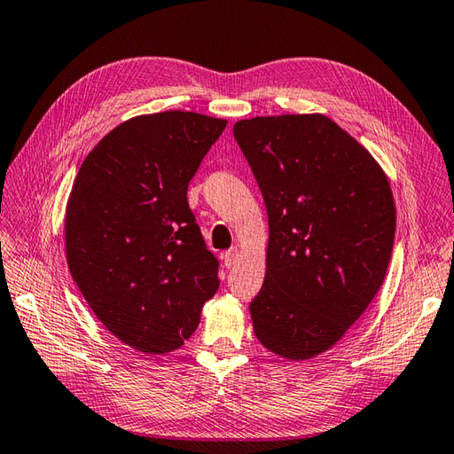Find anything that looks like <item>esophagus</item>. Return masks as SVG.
<instances>
[{"label": "esophagus", "mask_w": 454, "mask_h": 454, "mask_svg": "<svg viewBox=\"0 0 454 454\" xmlns=\"http://www.w3.org/2000/svg\"><path fill=\"white\" fill-rule=\"evenodd\" d=\"M239 257H241V251L238 249V247H231L230 251H226L224 253V265L230 269V267H234L236 265V262L239 261Z\"/></svg>", "instance_id": "obj_1"}]
</instances>
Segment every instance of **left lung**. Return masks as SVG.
I'll return each instance as SVG.
<instances>
[{
    "label": "left lung",
    "mask_w": 454,
    "mask_h": 454,
    "mask_svg": "<svg viewBox=\"0 0 454 454\" xmlns=\"http://www.w3.org/2000/svg\"><path fill=\"white\" fill-rule=\"evenodd\" d=\"M269 215L267 272L249 303L284 360L329 350L362 317L391 261L396 208L375 158L323 114L234 123Z\"/></svg>",
    "instance_id": "8db88e82"
}]
</instances>
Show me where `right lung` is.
Wrapping results in <instances>:
<instances>
[{
    "label": "right lung",
    "instance_id": "1",
    "mask_svg": "<svg viewBox=\"0 0 454 454\" xmlns=\"http://www.w3.org/2000/svg\"><path fill=\"white\" fill-rule=\"evenodd\" d=\"M226 123L182 110L137 115L94 146L73 182L71 277L98 321L143 354L184 346L218 290L187 185Z\"/></svg>",
    "mask_w": 454,
    "mask_h": 454
}]
</instances>
